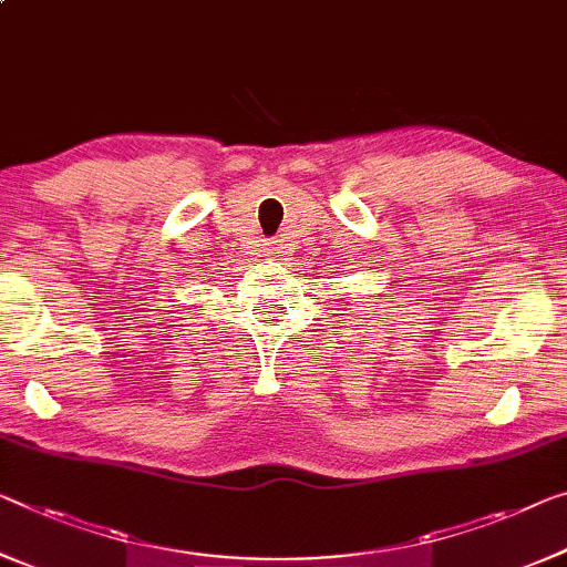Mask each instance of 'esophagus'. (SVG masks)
I'll list each match as a JSON object with an SVG mask.
<instances>
[{
  "label": "esophagus",
  "instance_id": "1",
  "mask_svg": "<svg viewBox=\"0 0 567 567\" xmlns=\"http://www.w3.org/2000/svg\"><path fill=\"white\" fill-rule=\"evenodd\" d=\"M267 255H277V247H269V251H267Z\"/></svg>",
  "mask_w": 567,
  "mask_h": 567
}]
</instances>
